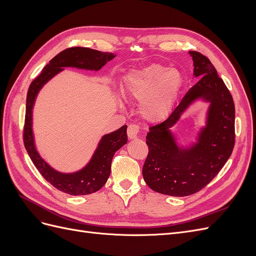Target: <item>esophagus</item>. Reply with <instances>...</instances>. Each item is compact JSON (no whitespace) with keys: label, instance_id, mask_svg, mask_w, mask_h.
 <instances>
[{"label":"esophagus","instance_id":"obj_1","mask_svg":"<svg viewBox=\"0 0 256 256\" xmlns=\"http://www.w3.org/2000/svg\"><path fill=\"white\" fill-rule=\"evenodd\" d=\"M127 134L129 140H134V138L138 136V134H140V126L136 125V124H130L128 126Z\"/></svg>","mask_w":256,"mask_h":256}]
</instances>
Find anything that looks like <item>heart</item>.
Segmentation results:
<instances>
[{
	"instance_id": "heart-1",
	"label": "heart",
	"mask_w": 256,
	"mask_h": 256,
	"mask_svg": "<svg viewBox=\"0 0 256 256\" xmlns=\"http://www.w3.org/2000/svg\"><path fill=\"white\" fill-rule=\"evenodd\" d=\"M182 83V74L177 69L150 64L131 72L122 88L127 97L143 100L141 112L145 118L160 120L171 111Z\"/></svg>"
}]
</instances>
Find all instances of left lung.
<instances>
[{
	"instance_id": "left-lung-1",
	"label": "left lung",
	"mask_w": 256,
	"mask_h": 256,
	"mask_svg": "<svg viewBox=\"0 0 256 256\" xmlns=\"http://www.w3.org/2000/svg\"><path fill=\"white\" fill-rule=\"evenodd\" d=\"M189 53L194 76L200 80L168 118L150 127L146 136L148 154L142 170L144 180L154 191L172 196H187L202 190L220 172L235 145L233 97L210 60L198 51ZM198 98L211 102L208 125L194 148L182 150L176 146L168 128Z\"/></svg>"
}]
</instances>
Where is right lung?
Segmentation results:
<instances>
[{"label": "right lung", "mask_w": 256, "mask_h": 256, "mask_svg": "<svg viewBox=\"0 0 256 256\" xmlns=\"http://www.w3.org/2000/svg\"><path fill=\"white\" fill-rule=\"evenodd\" d=\"M114 54L84 47H72L60 52L42 72L30 84L26 95V120L23 127V142L30 160L42 177L54 188L70 196L90 194L102 189L111 173V164L114 154L127 143V126H122L112 134H106L100 141L94 157L80 172L63 174L54 171L40 158L35 150L32 131V109L38 90L53 76L62 70V67H76L99 70Z\"/></svg>", "instance_id": "obj_1"}]
</instances>
